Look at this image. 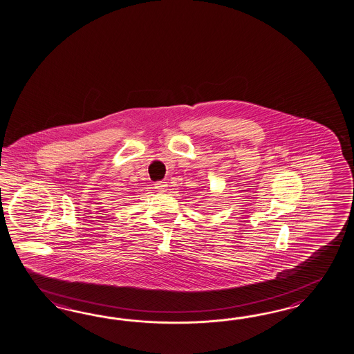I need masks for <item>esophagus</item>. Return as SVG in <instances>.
<instances>
[{
	"mask_svg": "<svg viewBox=\"0 0 354 354\" xmlns=\"http://www.w3.org/2000/svg\"><path fill=\"white\" fill-rule=\"evenodd\" d=\"M155 188L158 192H167L169 190V184H167V181H157L155 184Z\"/></svg>",
	"mask_w": 354,
	"mask_h": 354,
	"instance_id": "1",
	"label": "esophagus"
}]
</instances>
